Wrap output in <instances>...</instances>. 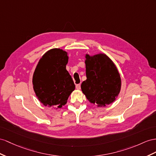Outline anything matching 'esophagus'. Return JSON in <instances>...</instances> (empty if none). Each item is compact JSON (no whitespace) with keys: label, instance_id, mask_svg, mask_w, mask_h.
<instances>
[{"label":"esophagus","instance_id":"esophagus-1","mask_svg":"<svg viewBox=\"0 0 156 156\" xmlns=\"http://www.w3.org/2000/svg\"><path fill=\"white\" fill-rule=\"evenodd\" d=\"M80 87H81L80 83H79V84H76V88L77 90H80Z\"/></svg>","mask_w":156,"mask_h":156}]
</instances>
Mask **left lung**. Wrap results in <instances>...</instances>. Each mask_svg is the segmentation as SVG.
I'll return each mask as SVG.
<instances>
[{
	"mask_svg": "<svg viewBox=\"0 0 156 156\" xmlns=\"http://www.w3.org/2000/svg\"><path fill=\"white\" fill-rule=\"evenodd\" d=\"M86 80L81 89L91 103L105 107L115 101L121 87L120 74L111 59L105 54L86 56Z\"/></svg>",
	"mask_w": 156,
	"mask_h": 156,
	"instance_id": "obj_1",
	"label": "left lung"
}]
</instances>
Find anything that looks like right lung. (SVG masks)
<instances>
[{"instance_id":"right-lung-1","label":"right lung","mask_w":156,"mask_h":156,"mask_svg":"<svg viewBox=\"0 0 156 156\" xmlns=\"http://www.w3.org/2000/svg\"><path fill=\"white\" fill-rule=\"evenodd\" d=\"M67 52L52 49L40 58L33 75V87L39 101L52 108L65 105L75 85L66 69Z\"/></svg>"}]
</instances>
